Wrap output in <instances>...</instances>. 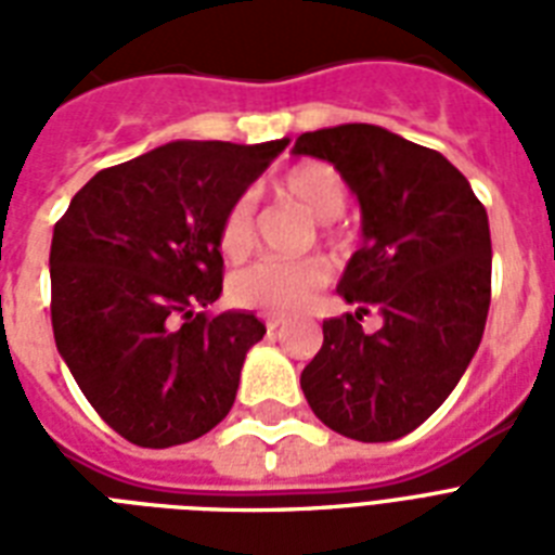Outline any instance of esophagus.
Returning a JSON list of instances; mask_svg holds the SVG:
<instances>
[{
    "mask_svg": "<svg viewBox=\"0 0 555 555\" xmlns=\"http://www.w3.org/2000/svg\"><path fill=\"white\" fill-rule=\"evenodd\" d=\"M279 325H285V317H279V313H264V328L276 331Z\"/></svg>",
    "mask_w": 555,
    "mask_h": 555,
    "instance_id": "esophagus-1",
    "label": "esophagus"
}]
</instances>
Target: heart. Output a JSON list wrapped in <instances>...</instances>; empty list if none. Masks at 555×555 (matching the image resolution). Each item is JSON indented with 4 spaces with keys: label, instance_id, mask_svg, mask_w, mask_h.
<instances>
[{
    "label": "heart",
    "instance_id": "b5f03b06",
    "mask_svg": "<svg viewBox=\"0 0 555 555\" xmlns=\"http://www.w3.org/2000/svg\"><path fill=\"white\" fill-rule=\"evenodd\" d=\"M276 190L287 198L299 201L313 218L331 221L343 212L348 190L334 167L322 160H299L285 169L276 181ZM216 247L227 261L247 259L256 247V227H253V198L247 192L235 195L224 207L216 227ZM331 268L320 256L299 261H256L238 270L230 279V296L242 308L264 313H294L311 302L317 291L328 285Z\"/></svg>",
    "mask_w": 555,
    "mask_h": 555
}]
</instances>
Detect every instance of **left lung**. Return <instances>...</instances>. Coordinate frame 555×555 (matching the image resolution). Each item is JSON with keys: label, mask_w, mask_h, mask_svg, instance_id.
I'll use <instances>...</instances> for the list:
<instances>
[{"label": "left lung", "mask_w": 555, "mask_h": 555, "mask_svg": "<svg viewBox=\"0 0 555 555\" xmlns=\"http://www.w3.org/2000/svg\"><path fill=\"white\" fill-rule=\"evenodd\" d=\"M294 152L334 164L360 198L365 235L337 287L357 311L322 322L302 391L346 438H403L438 412L481 346L492 296L487 209L440 152L379 126L305 132ZM371 310L384 325L363 332Z\"/></svg>", "instance_id": "obj_1"}]
</instances>
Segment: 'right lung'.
<instances>
[{
  "instance_id": "add662e5",
  "label": "right lung",
  "mask_w": 555,
  "mask_h": 555,
  "mask_svg": "<svg viewBox=\"0 0 555 555\" xmlns=\"http://www.w3.org/2000/svg\"><path fill=\"white\" fill-rule=\"evenodd\" d=\"M176 141L100 169L51 242L56 351L94 412L134 447L207 435L233 409L253 313H207L224 282V207L287 146Z\"/></svg>"
}]
</instances>
